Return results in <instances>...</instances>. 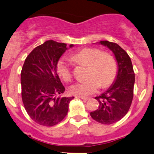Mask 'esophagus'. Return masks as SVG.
Listing matches in <instances>:
<instances>
[{"label":"esophagus","mask_w":154,"mask_h":154,"mask_svg":"<svg viewBox=\"0 0 154 154\" xmlns=\"http://www.w3.org/2000/svg\"><path fill=\"white\" fill-rule=\"evenodd\" d=\"M79 98H81V99L83 100V101H87V100L89 99V98H88V97H82V96H80V97H79Z\"/></svg>","instance_id":"34e87169"}]
</instances>
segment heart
<instances>
[{
  "instance_id": "heart-1",
  "label": "heart",
  "mask_w": 154,
  "mask_h": 154,
  "mask_svg": "<svg viewBox=\"0 0 154 154\" xmlns=\"http://www.w3.org/2000/svg\"><path fill=\"white\" fill-rule=\"evenodd\" d=\"M71 59L77 63L87 65L86 80L74 83L69 91L77 96H89L95 93L99 88L108 87L113 83L118 71V65L115 58L101 50L86 47L71 56ZM56 71L60 78L69 82L72 78L71 70L68 62L60 59L56 65Z\"/></svg>"
}]
</instances>
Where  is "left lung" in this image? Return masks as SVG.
<instances>
[{
    "mask_svg": "<svg viewBox=\"0 0 154 154\" xmlns=\"http://www.w3.org/2000/svg\"><path fill=\"white\" fill-rule=\"evenodd\" d=\"M114 54L118 64L117 78L112 86L99 96L98 108L90 113L91 117L101 124H112L121 120L128 113L134 95L135 73L130 57L117 44L100 41Z\"/></svg>",
    "mask_w": 154,
    "mask_h": 154,
    "instance_id": "left-lung-1",
    "label": "left lung"
}]
</instances>
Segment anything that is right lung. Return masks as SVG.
Instances as JSON below:
<instances>
[{
    "label": "right lung",
    "mask_w": 154,
    "mask_h": 154,
    "mask_svg": "<svg viewBox=\"0 0 154 154\" xmlns=\"http://www.w3.org/2000/svg\"><path fill=\"white\" fill-rule=\"evenodd\" d=\"M66 46L52 40L46 41L29 53L22 66V102L31 120L41 126H53L60 123L74 98L56 97L65 90L58 76L56 65L67 50Z\"/></svg>",
    "instance_id": "add662e5"
}]
</instances>
